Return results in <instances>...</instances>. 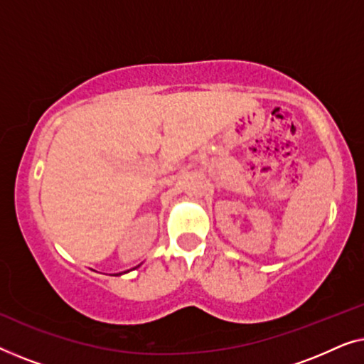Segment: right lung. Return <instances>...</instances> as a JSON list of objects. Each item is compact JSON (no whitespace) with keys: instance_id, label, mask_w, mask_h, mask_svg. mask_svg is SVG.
Masks as SVG:
<instances>
[{"instance_id":"add662e5","label":"right lung","mask_w":364,"mask_h":364,"mask_svg":"<svg viewBox=\"0 0 364 364\" xmlns=\"http://www.w3.org/2000/svg\"><path fill=\"white\" fill-rule=\"evenodd\" d=\"M124 273H126V272H124ZM117 275H122V273H117Z\"/></svg>"}]
</instances>
